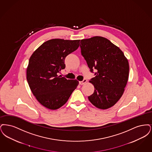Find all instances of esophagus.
<instances>
[{
    "mask_svg": "<svg viewBox=\"0 0 152 152\" xmlns=\"http://www.w3.org/2000/svg\"><path fill=\"white\" fill-rule=\"evenodd\" d=\"M86 82H87V80H86V79H83V81H79V85H84L85 83H86Z\"/></svg>",
    "mask_w": 152,
    "mask_h": 152,
    "instance_id": "obj_1",
    "label": "esophagus"
}]
</instances>
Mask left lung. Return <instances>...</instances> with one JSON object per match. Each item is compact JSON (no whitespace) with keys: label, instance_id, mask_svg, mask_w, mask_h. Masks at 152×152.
Masks as SVG:
<instances>
[{"label":"left lung","instance_id":"obj_1","mask_svg":"<svg viewBox=\"0 0 152 152\" xmlns=\"http://www.w3.org/2000/svg\"><path fill=\"white\" fill-rule=\"evenodd\" d=\"M80 47L90 72L97 70L89 81L95 90L88 100L99 109H108L124 93L129 77L128 61L119 47L101 36L80 40Z\"/></svg>","mask_w":152,"mask_h":152}]
</instances>
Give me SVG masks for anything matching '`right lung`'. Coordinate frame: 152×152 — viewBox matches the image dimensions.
Here are the masks:
<instances>
[{"mask_svg":"<svg viewBox=\"0 0 152 152\" xmlns=\"http://www.w3.org/2000/svg\"><path fill=\"white\" fill-rule=\"evenodd\" d=\"M80 40L54 39L46 41L31 56L26 79L33 95L41 105L57 110L64 105L79 82L58 75L65 68V59L76 50Z\"/></svg>","mask_w":152,"mask_h":152,"instance_id":"obj_1","label":"right lung"}]
</instances>
